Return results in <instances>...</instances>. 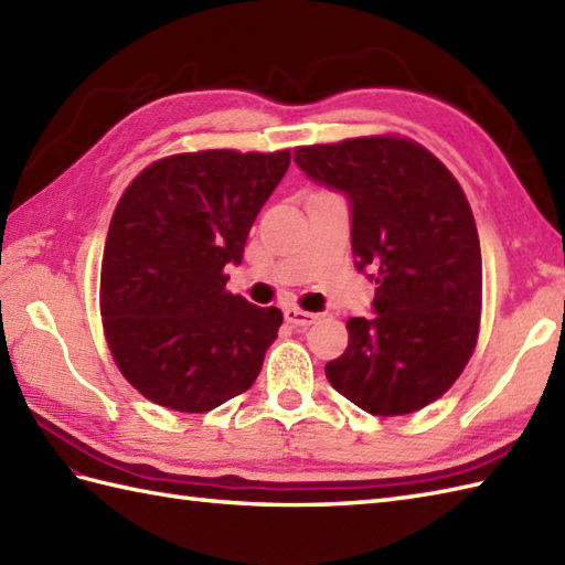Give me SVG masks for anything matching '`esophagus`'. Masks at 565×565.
<instances>
[{
	"label": "esophagus",
	"instance_id": "1",
	"mask_svg": "<svg viewBox=\"0 0 565 565\" xmlns=\"http://www.w3.org/2000/svg\"><path fill=\"white\" fill-rule=\"evenodd\" d=\"M284 318H286V322H289V326H294V328H308V326H313V322L318 320L316 313H308V310L294 308V306H289V308L284 310Z\"/></svg>",
	"mask_w": 565,
	"mask_h": 565
}]
</instances>
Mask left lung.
<instances>
[{
  "mask_svg": "<svg viewBox=\"0 0 565 565\" xmlns=\"http://www.w3.org/2000/svg\"><path fill=\"white\" fill-rule=\"evenodd\" d=\"M294 162L350 201L356 269L376 281V316L347 320L330 386L371 415L415 413L451 388L478 340L483 267L466 194L407 138L296 148Z\"/></svg>",
  "mask_w": 565,
  "mask_h": 565,
  "instance_id": "1",
  "label": "left lung"
}]
</instances>
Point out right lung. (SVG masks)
<instances>
[{
	"mask_svg": "<svg viewBox=\"0 0 565 565\" xmlns=\"http://www.w3.org/2000/svg\"><path fill=\"white\" fill-rule=\"evenodd\" d=\"M291 152L201 150L152 162L106 235L102 318L126 381L179 413H209L255 383L279 308L225 291Z\"/></svg>",
	"mask_w": 565,
	"mask_h": 565,
	"instance_id": "right-lung-1",
	"label": "right lung"
}]
</instances>
